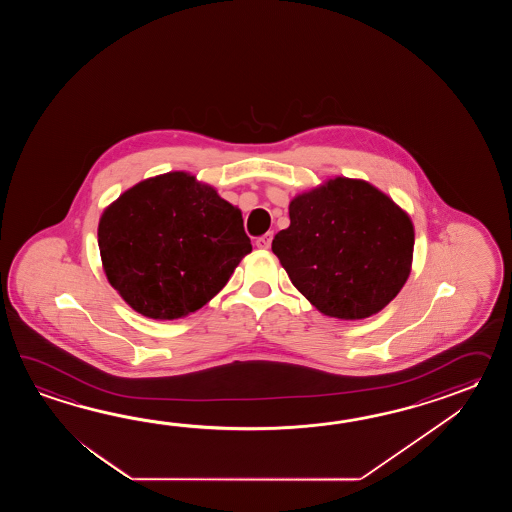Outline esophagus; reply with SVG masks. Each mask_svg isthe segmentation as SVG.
I'll list each match as a JSON object with an SVG mask.
<instances>
[{
  "instance_id": "obj_1",
  "label": "esophagus",
  "mask_w": 512,
  "mask_h": 512,
  "mask_svg": "<svg viewBox=\"0 0 512 512\" xmlns=\"http://www.w3.org/2000/svg\"><path fill=\"white\" fill-rule=\"evenodd\" d=\"M271 241L272 232H267V234H263V236H260V238L256 240V247H258V249H263V251H267V249H271Z\"/></svg>"
}]
</instances>
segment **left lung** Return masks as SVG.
Here are the masks:
<instances>
[{"label": "left lung", "mask_w": 512, "mask_h": 512, "mask_svg": "<svg viewBox=\"0 0 512 512\" xmlns=\"http://www.w3.org/2000/svg\"><path fill=\"white\" fill-rule=\"evenodd\" d=\"M289 229L272 240L294 287L320 313L360 320L390 304L408 280L414 225L392 199L337 177L294 197Z\"/></svg>", "instance_id": "8db88e82"}]
</instances>
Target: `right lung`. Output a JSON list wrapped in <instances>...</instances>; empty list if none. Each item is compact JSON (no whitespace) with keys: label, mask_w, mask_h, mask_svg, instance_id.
<instances>
[{"label":"right lung","mask_w":512,"mask_h":512,"mask_svg":"<svg viewBox=\"0 0 512 512\" xmlns=\"http://www.w3.org/2000/svg\"><path fill=\"white\" fill-rule=\"evenodd\" d=\"M98 247L109 283L155 320L203 307L252 251L240 210L185 172L124 192L100 218Z\"/></svg>","instance_id":"1"}]
</instances>
